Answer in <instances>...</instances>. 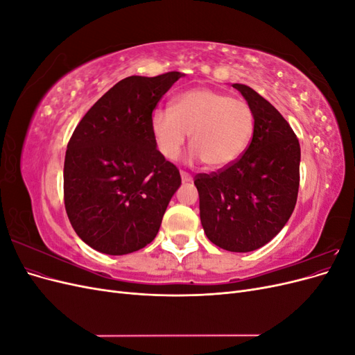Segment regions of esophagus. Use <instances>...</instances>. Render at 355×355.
I'll return each mask as SVG.
<instances>
[{
  "mask_svg": "<svg viewBox=\"0 0 355 355\" xmlns=\"http://www.w3.org/2000/svg\"><path fill=\"white\" fill-rule=\"evenodd\" d=\"M180 178H182V180H184V182H191L192 180L191 175L187 173V171H180Z\"/></svg>",
  "mask_w": 355,
  "mask_h": 355,
  "instance_id": "1",
  "label": "esophagus"
}]
</instances>
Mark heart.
I'll list each match as a JSON object with an SVG mask.
<instances>
[{"label": "heart", "mask_w": 355, "mask_h": 355, "mask_svg": "<svg viewBox=\"0 0 355 355\" xmlns=\"http://www.w3.org/2000/svg\"><path fill=\"white\" fill-rule=\"evenodd\" d=\"M254 118L249 103L207 87L179 94L173 108H157L151 130L164 158H179L191 135L192 158L209 168H223L237 161L249 145Z\"/></svg>", "instance_id": "1"}]
</instances>
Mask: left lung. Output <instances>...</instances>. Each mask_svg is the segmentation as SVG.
<instances>
[{
	"mask_svg": "<svg viewBox=\"0 0 355 355\" xmlns=\"http://www.w3.org/2000/svg\"><path fill=\"white\" fill-rule=\"evenodd\" d=\"M249 103L253 137L241 157L198 173L200 219L207 239L228 252H252L283 230L296 206L300 146L283 115L249 85L232 84Z\"/></svg>",
	"mask_w": 355,
	"mask_h": 355,
	"instance_id": "1",
	"label": "left lung"
}]
</instances>
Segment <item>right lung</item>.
<instances>
[{"mask_svg":"<svg viewBox=\"0 0 355 355\" xmlns=\"http://www.w3.org/2000/svg\"><path fill=\"white\" fill-rule=\"evenodd\" d=\"M180 77L176 71L127 77L75 127L63 167V200L73 231L92 249L127 254L155 239L180 175L157 149L151 115Z\"/></svg>","mask_w":355,"mask_h":355,"instance_id":"obj_1","label":"right lung"}]
</instances>
